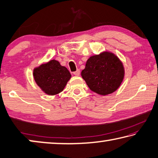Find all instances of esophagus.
I'll return each instance as SVG.
<instances>
[{
    "mask_svg": "<svg viewBox=\"0 0 158 158\" xmlns=\"http://www.w3.org/2000/svg\"><path fill=\"white\" fill-rule=\"evenodd\" d=\"M73 74H74L75 76H79V74H80V70H79V69H77V71L74 72Z\"/></svg>",
    "mask_w": 158,
    "mask_h": 158,
    "instance_id": "esophagus-1",
    "label": "esophagus"
}]
</instances>
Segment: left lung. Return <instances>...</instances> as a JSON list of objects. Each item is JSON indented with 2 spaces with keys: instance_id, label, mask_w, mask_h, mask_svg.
Segmentation results:
<instances>
[{
  "instance_id": "left-lung-1",
  "label": "left lung",
  "mask_w": 158,
  "mask_h": 158,
  "mask_svg": "<svg viewBox=\"0 0 158 158\" xmlns=\"http://www.w3.org/2000/svg\"><path fill=\"white\" fill-rule=\"evenodd\" d=\"M125 68L119 58L111 52H103L87 60L81 77L92 91L100 95L111 94L123 81Z\"/></svg>"
}]
</instances>
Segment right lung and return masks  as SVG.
<instances>
[{
  "label": "right lung",
  "mask_w": 158,
  "mask_h": 158,
  "mask_svg": "<svg viewBox=\"0 0 158 158\" xmlns=\"http://www.w3.org/2000/svg\"><path fill=\"white\" fill-rule=\"evenodd\" d=\"M33 74L40 89L49 95L62 92L72 77L68 69L56 60H51L35 68Z\"/></svg>",
  "instance_id": "right-lung-1"
}]
</instances>
